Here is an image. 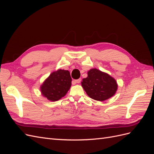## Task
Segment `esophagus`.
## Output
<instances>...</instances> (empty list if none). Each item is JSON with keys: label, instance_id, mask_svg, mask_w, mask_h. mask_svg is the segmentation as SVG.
<instances>
[{"label": "esophagus", "instance_id": "1", "mask_svg": "<svg viewBox=\"0 0 154 154\" xmlns=\"http://www.w3.org/2000/svg\"><path fill=\"white\" fill-rule=\"evenodd\" d=\"M80 82H81V79H80H80H78V80H76L74 81V82H75V83H80Z\"/></svg>", "mask_w": 154, "mask_h": 154}]
</instances>
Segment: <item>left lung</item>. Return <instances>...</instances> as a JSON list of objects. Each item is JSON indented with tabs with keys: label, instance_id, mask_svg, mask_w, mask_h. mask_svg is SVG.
<instances>
[{
	"label": "left lung",
	"instance_id": "8db88e82",
	"mask_svg": "<svg viewBox=\"0 0 154 154\" xmlns=\"http://www.w3.org/2000/svg\"><path fill=\"white\" fill-rule=\"evenodd\" d=\"M88 76L83 78L82 86L91 98L103 101L112 97L118 90V83L109 74L96 68L87 72Z\"/></svg>",
	"mask_w": 154,
	"mask_h": 154
}]
</instances>
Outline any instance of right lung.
<instances>
[{
	"mask_svg": "<svg viewBox=\"0 0 154 154\" xmlns=\"http://www.w3.org/2000/svg\"><path fill=\"white\" fill-rule=\"evenodd\" d=\"M72 78L69 71L58 69L51 73L40 87L41 94L51 101L60 100L71 87Z\"/></svg>",
	"mask_w": 154,
	"mask_h": 154,
	"instance_id": "1",
	"label": "right lung"
}]
</instances>
